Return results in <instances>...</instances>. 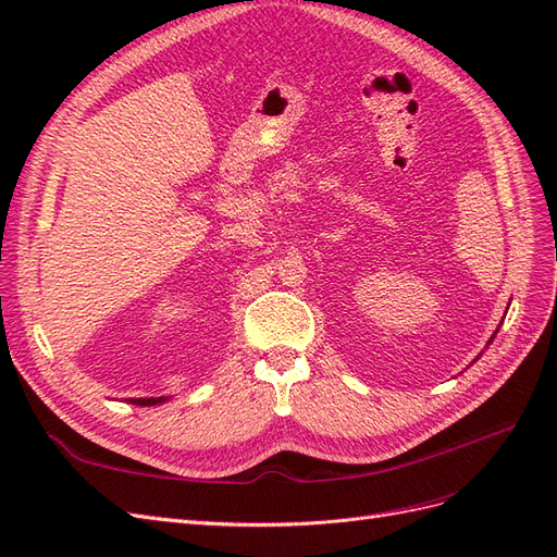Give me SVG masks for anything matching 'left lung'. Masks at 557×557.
Masks as SVG:
<instances>
[{
    "mask_svg": "<svg viewBox=\"0 0 557 557\" xmlns=\"http://www.w3.org/2000/svg\"><path fill=\"white\" fill-rule=\"evenodd\" d=\"M487 344H491V342H487Z\"/></svg>",
    "mask_w": 557,
    "mask_h": 557,
    "instance_id": "1",
    "label": "left lung"
}]
</instances>
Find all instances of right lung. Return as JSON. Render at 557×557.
I'll use <instances>...</instances> for the list:
<instances>
[{"instance_id":"obj_1","label":"right lung","mask_w":557,"mask_h":557,"mask_svg":"<svg viewBox=\"0 0 557 557\" xmlns=\"http://www.w3.org/2000/svg\"><path fill=\"white\" fill-rule=\"evenodd\" d=\"M166 397H137V399H129L132 404H137V407H153V404H162Z\"/></svg>"}]
</instances>
